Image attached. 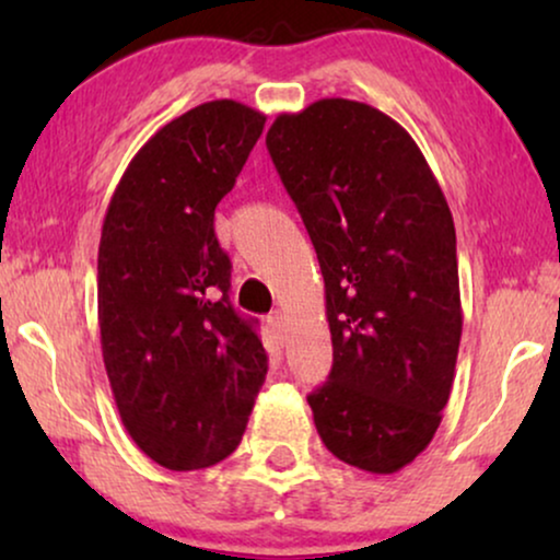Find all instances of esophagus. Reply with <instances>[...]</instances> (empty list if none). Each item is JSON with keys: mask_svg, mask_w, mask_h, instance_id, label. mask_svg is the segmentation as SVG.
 I'll list each match as a JSON object with an SVG mask.
<instances>
[{"mask_svg": "<svg viewBox=\"0 0 560 560\" xmlns=\"http://www.w3.org/2000/svg\"><path fill=\"white\" fill-rule=\"evenodd\" d=\"M285 313L282 311H275V313H270V316H267V326L272 328V331H282V328H285Z\"/></svg>", "mask_w": 560, "mask_h": 560, "instance_id": "34e87169", "label": "esophagus"}]
</instances>
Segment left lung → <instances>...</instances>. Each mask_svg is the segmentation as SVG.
Instances as JSON below:
<instances>
[{
	"mask_svg": "<svg viewBox=\"0 0 560 560\" xmlns=\"http://www.w3.org/2000/svg\"><path fill=\"white\" fill-rule=\"evenodd\" d=\"M267 150L316 247L334 364L308 395L343 464L395 474L441 425L462 341L456 229L416 140L370 104L280 114Z\"/></svg>",
	"mask_w": 560,
	"mask_h": 560,
	"instance_id": "8db88e82",
	"label": "left lung"
}]
</instances>
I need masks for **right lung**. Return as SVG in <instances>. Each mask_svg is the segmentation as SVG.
I'll use <instances>...</instances> for the list:
<instances>
[{"mask_svg": "<svg viewBox=\"0 0 560 560\" xmlns=\"http://www.w3.org/2000/svg\"><path fill=\"white\" fill-rule=\"evenodd\" d=\"M265 114L206 102L158 129L127 165L98 244V328L132 441L173 471L240 446L267 374L257 320L229 301L232 262L213 234Z\"/></svg>", "mask_w": 560, "mask_h": 560, "instance_id": "obj_1", "label": "right lung"}]
</instances>
